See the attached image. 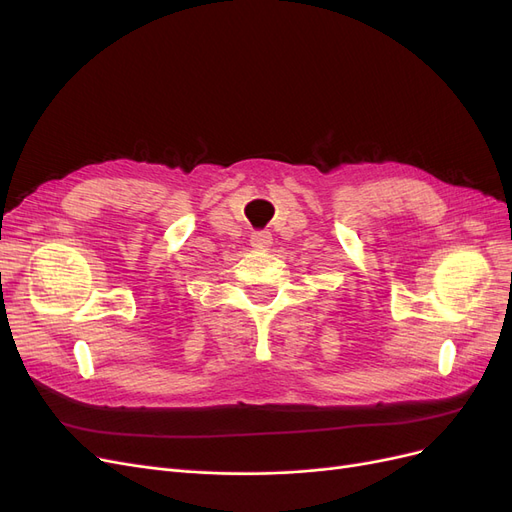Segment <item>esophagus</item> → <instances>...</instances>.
<instances>
[{
    "instance_id": "obj_1",
    "label": "esophagus",
    "mask_w": 512,
    "mask_h": 512,
    "mask_svg": "<svg viewBox=\"0 0 512 512\" xmlns=\"http://www.w3.org/2000/svg\"><path fill=\"white\" fill-rule=\"evenodd\" d=\"M250 243H252L254 250L265 252V250H269V247H271L273 237H271V232H267V230H258V232H252Z\"/></svg>"
}]
</instances>
